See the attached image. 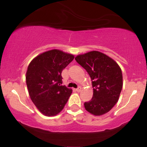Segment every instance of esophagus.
<instances>
[{"label": "esophagus", "mask_w": 147, "mask_h": 147, "mask_svg": "<svg viewBox=\"0 0 147 147\" xmlns=\"http://www.w3.org/2000/svg\"><path fill=\"white\" fill-rule=\"evenodd\" d=\"M81 89H82V88H81L80 86H79V87L77 88H76V90H77V92H80V91H81Z\"/></svg>", "instance_id": "34e87169"}]
</instances>
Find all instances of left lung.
Instances as JSON below:
<instances>
[{"mask_svg":"<svg viewBox=\"0 0 147 147\" xmlns=\"http://www.w3.org/2000/svg\"><path fill=\"white\" fill-rule=\"evenodd\" d=\"M90 75L93 95L84 103L86 110L94 115L109 112L119 99L122 88L121 68L113 59L98 51L89 52L75 57Z\"/></svg>","mask_w":147,"mask_h":147,"instance_id":"8db88e82","label":"left lung"}]
</instances>
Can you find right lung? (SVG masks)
Wrapping results in <instances>:
<instances>
[{
    "mask_svg": "<svg viewBox=\"0 0 147 147\" xmlns=\"http://www.w3.org/2000/svg\"><path fill=\"white\" fill-rule=\"evenodd\" d=\"M74 57L52 50L38 55L28 65L26 84L30 97L45 115L55 116L60 113L71 95L72 89L61 86V72Z\"/></svg>",
    "mask_w": 147,
    "mask_h": 147,
    "instance_id": "add662e5",
    "label": "right lung"
}]
</instances>
